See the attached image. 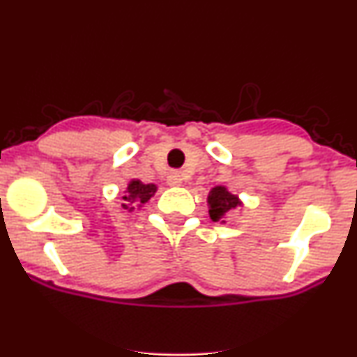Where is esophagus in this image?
Returning <instances> with one entry per match:
<instances>
[{"mask_svg":"<svg viewBox=\"0 0 357 357\" xmlns=\"http://www.w3.org/2000/svg\"><path fill=\"white\" fill-rule=\"evenodd\" d=\"M181 183L183 178L179 171H173V173H169V176H167V184H169V186H181Z\"/></svg>","mask_w":357,"mask_h":357,"instance_id":"obj_1","label":"esophagus"}]
</instances>
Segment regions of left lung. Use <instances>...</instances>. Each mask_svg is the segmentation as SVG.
I'll return each mask as SVG.
<instances>
[{
  "instance_id": "1",
  "label": "left lung",
  "mask_w": 357,
  "mask_h": 357,
  "mask_svg": "<svg viewBox=\"0 0 357 357\" xmlns=\"http://www.w3.org/2000/svg\"><path fill=\"white\" fill-rule=\"evenodd\" d=\"M208 204H210V216L213 221H221L230 215L231 210H235L240 204V199L227 188L216 186L213 188L210 196H208Z\"/></svg>"
}]
</instances>
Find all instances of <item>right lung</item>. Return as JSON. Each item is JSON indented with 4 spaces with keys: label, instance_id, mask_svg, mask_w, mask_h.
Instances as JSON below:
<instances>
[{
    "label": "right lung",
    "instance_id": "obj_1",
    "mask_svg": "<svg viewBox=\"0 0 357 357\" xmlns=\"http://www.w3.org/2000/svg\"><path fill=\"white\" fill-rule=\"evenodd\" d=\"M155 192L154 184H142L139 179L129 183L127 186V195L124 196V210H134V202L136 203H146Z\"/></svg>",
    "mask_w": 357,
    "mask_h": 357
}]
</instances>
